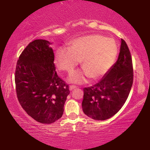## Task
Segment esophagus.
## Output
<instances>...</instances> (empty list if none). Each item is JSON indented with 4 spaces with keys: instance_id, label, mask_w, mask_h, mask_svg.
I'll return each mask as SVG.
<instances>
[{
    "instance_id": "obj_1",
    "label": "esophagus",
    "mask_w": 150,
    "mask_h": 150,
    "mask_svg": "<svg viewBox=\"0 0 150 150\" xmlns=\"http://www.w3.org/2000/svg\"><path fill=\"white\" fill-rule=\"evenodd\" d=\"M77 88L75 87V86H73V85H71L70 87H69V90L71 91H73L74 89H75V88Z\"/></svg>"
}]
</instances>
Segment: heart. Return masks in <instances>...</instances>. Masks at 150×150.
<instances>
[{"instance_id":"1","label":"heart","mask_w":150,"mask_h":150,"mask_svg":"<svg viewBox=\"0 0 150 150\" xmlns=\"http://www.w3.org/2000/svg\"><path fill=\"white\" fill-rule=\"evenodd\" d=\"M118 49L116 42L100 34L79 38L71 43L69 50L59 49L55 60L58 69L71 74L79 62L85 72H77L69 80L74 83H82L85 76L97 79L110 69L115 62Z\"/></svg>"}]
</instances>
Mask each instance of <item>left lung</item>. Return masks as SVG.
Here are the masks:
<instances>
[{"label":"left lung","instance_id":"obj_1","mask_svg":"<svg viewBox=\"0 0 150 150\" xmlns=\"http://www.w3.org/2000/svg\"><path fill=\"white\" fill-rule=\"evenodd\" d=\"M133 83V67L130 50L121 39L116 62L99 82L84 88L83 112L97 120H105L116 115L128 98Z\"/></svg>","mask_w":150,"mask_h":150}]
</instances>
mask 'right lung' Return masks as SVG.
Instances as JSON below:
<instances>
[{"label":"right lung","instance_id":"1","mask_svg":"<svg viewBox=\"0 0 150 150\" xmlns=\"http://www.w3.org/2000/svg\"><path fill=\"white\" fill-rule=\"evenodd\" d=\"M51 44L45 40L30 42L20 54L15 72L20 105L35 120L47 124L62 117L70 93L55 71Z\"/></svg>","mask_w":150,"mask_h":150}]
</instances>
